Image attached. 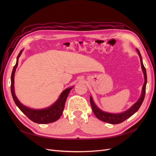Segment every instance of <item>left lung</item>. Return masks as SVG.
Masks as SVG:
<instances>
[{"label": "left lung", "mask_w": 156, "mask_h": 156, "mask_svg": "<svg viewBox=\"0 0 156 156\" xmlns=\"http://www.w3.org/2000/svg\"><path fill=\"white\" fill-rule=\"evenodd\" d=\"M136 49V51H137L138 55H139L141 68H142V70L144 74V82L142 88V92H141L140 97L137 100V101L135 102L129 108L125 111L124 112H122L120 113H111V112L103 111L101 110L100 108H99L96 105V103H94L92 97L90 96V105L92 108V111L94 113V115H96V116L98 118V119H100L101 121L107 122V123L112 124H118L122 123V122H124L126 119H129L130 116L134 115L135 113L139 110L140 105H142L144 99V96H145L146 86V83H147V75H146V68H144L143 65L142 56H141L139 51L137 49Z\"/></svg>", "instance_id": "8db88e82"}]
</instances>
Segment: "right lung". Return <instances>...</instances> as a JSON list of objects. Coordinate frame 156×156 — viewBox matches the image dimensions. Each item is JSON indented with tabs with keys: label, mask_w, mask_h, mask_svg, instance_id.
Masks as SVG:
<instances>
[{
	"label": "right lung",
	"mask_w": 156,
	"mask_h": 156,
	"mask_svg": "<svg viewBox=\"0 0 156 156\" xmlns=\"http://www.w3.org/2000/svg\"><path fill=\"white\" fill-rule=\"evenodd\" d=\"M23 51V49L20 51V53H19L17 56L16 64L14 66L11 75V92L13 101L15 102L16 105L19 107V108L30 120L35 122V123L44 124L54 122L58 120L60 116H62V112L64 108L66 100L70 90L73 88V87L65 89L61 93L58 100L53 105H51L50 107L47 108H42V109H34V108H31L23 105L16 97L15 94V90H14V76H15L16 70L18 66V59L21 56Z\"/></svg>",
	"instance_id": "1"
}]
</instances>
